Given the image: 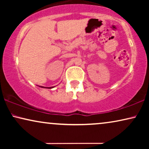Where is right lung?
Instances as JSON below:
<instances>
[{
  "mask_svg": "<svg viewBox=\"0 0 149 149\" xmlns=\"http://www.w3.org/2000/svg\"><path fill=\"white\" fill-rule=\"evenodd\" d=\"M45 88H49V89H51V88H53V87H45Z\"/></svg>",
  "mask_w": 149,
  "mask_h": 149,
  "instance_id": "obj_1",
  "label": "right lung"
}]
</instances>
